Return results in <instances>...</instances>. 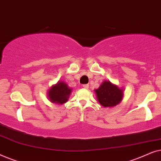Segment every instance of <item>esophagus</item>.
I'll use <instances>...</instances> for the list:
<instances>
[{
  "label": "esophagus",
  "instance_id": "obj_1",
  "mask_svg": "<svg viewBox=\"0 0 161 161\" xmlns=\"http://www.w3.org/2000/svg\"><path fill=\"white\" fill-rule=\"evenodd\" d=\"M83 87L84 88V89H89V84H83Z\"/></svg>",
  "mask_w": 161,
  "mask_h": 161
}]
</instances>
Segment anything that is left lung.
Wrapping results in <instances>:
<instances>
[{
	"label": "left lung",
	"instance_id": "obj_1",
	"mask_svg": "<svg viewBox=\"0 0 161 161\" xmlns=\"http://www.w3.org/2000/svg\"><path fill=\"white\" fill-rule=\"evenodd\" d=\"M95 91L98 102L103 107H114L123 98V90L109 80H105Z\"/></svg>",
	"mask_w": 161,
	"mask_h": 161
}]
</instances>
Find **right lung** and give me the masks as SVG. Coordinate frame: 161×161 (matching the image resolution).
<instances>
[{
    "instance_id": "right-lung-1",
    "label": "right lung",
    "mask_w": 161,
    "mask_h": 161,
    "mask_svg": "<svg viewBox=\"0 0 161 161\" xmlns=\"http://www.w3.org/2000/svg\"><path fill=\"white\" fill-rule=\"evenodd\" d=\"M71 92L72 89L67 83L63 81H58L56 85L50 88L47 95L50 102L61 105L67 102Z\"/></svg>"
}]
</instances>
